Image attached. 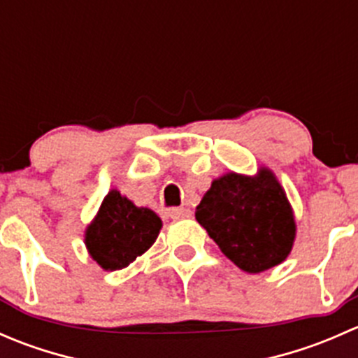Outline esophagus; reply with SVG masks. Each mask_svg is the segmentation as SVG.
Segmentation results:
<instances>
[{"label":"esophagus","instance_id":"esophagus-1","mask_svg":"<svg viewBox=\"0 0 358 358\" xmlns=\"http://www.w3.org/2000/svg\"><path fill=\"white\" fill-rule=\"evenodd\" d=\"M169 216H171L173 220H185L192 216V211L187 208H173L169 209Z\"/></svg>","mask_w":358,"mask_h":358}]
</instances>
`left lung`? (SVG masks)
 Listing matches in <instances>:
<instances>
[{"label": "left lung", "mask_w": 358, "mask_h": 358, "mask_svg": "<svg viewBox=\"0 0 358 358\" xmlns=\"http://www.w3.org/2000/svg\"><path fill=\"white\" fill-rule=\"evenodd\" d=\"M196 220L223 255L248 273L280 265L296 239L294 211L275 173L229 171L211 182Z\"/></svg>", "instance_id": "left-lung-1"}]
</instances>
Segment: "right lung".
Instances as JSON below:
<instances>
[{
  "label": "right lung",
  "instance_id": "right-lung-1",
  "mask_svg": "<svg viewBox=\"0 0 358 358\" xmlns=\"http://www.w3.org/2000/svg\"><path fill=\"white\" fill-rule=\"evenodd\" d=\"M162 229L150 208H138L112 189L85 230V246L93 262L107 272L121 270L142 256Z\"/></svg>",
  "mask_w": 358,
  "mask_h": 358
}]
</instances>
